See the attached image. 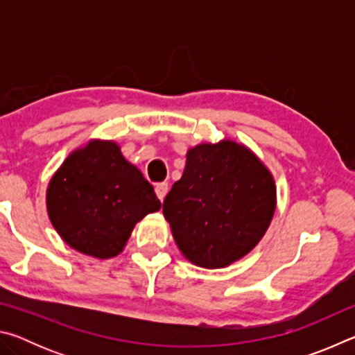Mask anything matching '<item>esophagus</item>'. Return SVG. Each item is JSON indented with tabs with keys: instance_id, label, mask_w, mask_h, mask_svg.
<instances>
[{
	"instance_id": "1",
	"label": "esophagus",
	"mask_w": 355,
	"mask_h": 355,
	"mask_svg": "<svg viewBox=\"0 0 355 355\" xmlns=\"http://www.w3.org/2000/svg\"><path fill=\"white\" fill-rule=\"evenodd\" d=\"M167 191H169V184H167V183H158L155 186V192H156V196H158V199L161 202L164 200Z\"/></svg>"
}]
</instances>
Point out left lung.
<instances>
[{
  "label": "left lung",
  "mask_w": 355,
  "mask_h": 355,
  "mask_svg": "<svg viewBox=\"0 0 355 355\" xmlns=\"http://www.w3.org/2000/svg\"><path fill=\"white\" fill-rule=\"evenodd\" d=\"M275 207V182L263 161L243 144L222 139L188 150L163 213L186 260L218 269L260 243Z\"/></svg>",
  "instance_id": "obj_1"
}]
</instances>
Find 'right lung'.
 I'll return each instance as SVG.
<instances>
[{
	"label": "right lung",
	"instance_id": "obj_1",
	"mask_svg": "<svg viewBox=\"0 0 355 355\" xmlns=\"http://www.w3.org/2000/svg\"><path fill=\"white\" fill-rule=\"evenodd\" d=\"M159 208L153 186L114 141L91 139L73 150L46 188L48 218L59 236L100 260L117 257L137 222Z\"/></svg>",
	"mask_w": 355,
	"mask_h": 355
}]
</instances>
